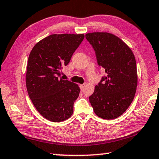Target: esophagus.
Here are the masks:
<instances>
[{"label":"esophagus","mask_w":159,"mask_h":159,"mask_svg":"<svg viewBox=\"0 0 159 159\" xmlns=\"http://www.w3.org/2000/svg\"><path fill=\"white\" fill-rule=\"evenodd\" d=\"M85 83H83V84H80V89L81 90H83L84 89V88H85Z\"/></svg>","instance_id":"34e87169"}]
</instances>
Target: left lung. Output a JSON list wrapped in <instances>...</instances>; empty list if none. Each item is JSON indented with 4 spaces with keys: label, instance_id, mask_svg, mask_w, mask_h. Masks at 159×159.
<instances>
[{
    "label": "left lung",
    "instance_id": "left-lung-1",
    "mask_svg": "<svg viewBox=\"0 0 159 159\" xmlns=\"http://www.w3.org/2000/svg\"><path fill=\"white\" fill-rule=\"evenodd\" d=\"M85 38L95 50L98 65L106 72L89 97L90 102L99 117L114 119L126 111L135 95V58L130 48L114 34L94 32Z\"/></svg>",
    "mask_w": 159,
    "mask_h": 159
}]
</instances>
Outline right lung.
I'll use <instances>...</instances> for the list:
<instances>
[{"label":"right lung","mask_w":159,"mask_h":159,"mask_svg":"<svg viewBox=\"0 0 159 159\" xmlns=\"http://www.w3.org/2000/svg\"><path fill=\"white\" fill-rule=\"evenodd\" d=\"M83 34H52L35 45L29 55L26 84L37 111L46 119L61 122L71 116L80 88L61 78V69L69 63Z\"/></svg>","instance_id":"add662e5"}]
</instances>
